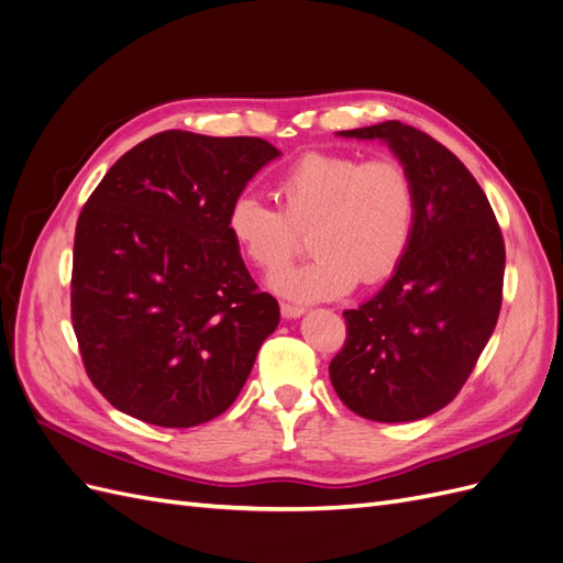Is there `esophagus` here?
I'll use <instances>...</instances> for the list:
<instances>
[{
	"mask_svg": "<svg viewBox=\"0 0 563 563\" xmlns=\"http://www.w3.org/2000/svg\"><path fill=\"white\" fill-rule=\"evenodd\" d=\"M305 314V308L300 305H291V302H282V317L284 319H298Z\"/></svg>",
	"mask_w": 563,
	"mask_h": 563,
	"instance_id": "obj_1",
	"label": "esophagus"
}]
</instances>
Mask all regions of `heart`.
I'll return each mask as SVG.
<instances>
[{
	"mask_svg": "<svg viewBox=\"0 0 563 563\" xmlns=\"http://www.w3.org/2000/svg\"><path fill=\"white\" fill-rule=\"evenodd\" d=\"M279 211L240 195L228 209V232L244 258L294 302L333 300L376 284L399 267L411 246L418 192L411 174L389 157L362 162L343 152H308L277 180ZM313 230L310 263L279 273L297 250V232Z\"/></svg>",
	"mask_w": 563,
	"mask_h": 563,
	"instance_id": "obj_1",
	"label": "heart"
}]
</instances>
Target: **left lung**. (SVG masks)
<instances>
[{
  "mask_svg": "<svg viewBox=\"0 0 563 563\" xmlns=\"http://www.w3.org/2000/svg\"><path fill=\"white\" fill-rule=\"evenodd\" d=\"M338 135L387 143L416 183L418 218L395 275L371 300L343 312L347 340L329 376L356 416L428 418L455 399L496 329L503 232L479 183L432 135L401 122Z\"/></svg>",
  "mask_w": 563,
  "mask_h": 563,
  "instance_id": "left-lung-1",
  "label": "left lung"
}]
</instances>
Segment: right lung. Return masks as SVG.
<instances>
[{
	"label": "right lung",
	"mask_w": 563,
	"mask_h": 563,
	"mask_svg": "<svg viewBox=\"0 0 563 563\" xmlns=\"http://www.w3.org/2000/svg\"><path fill=\"white\" fill-rule=\"evenodd\" d=\"M282 152L263 139L162 131L131 147L77 220L73 327L119 411L195 428L232 406L279 305L258 291L228 209Z\"/></svg>",
	"instance_id": "add662e5"
}]
</instances>
